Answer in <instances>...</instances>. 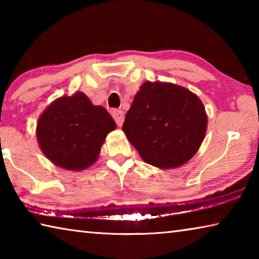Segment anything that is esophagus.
I'll return each mask as SVG.
<instances>
[{"mask_svg": "<svg viewBox=\"0 0 259 259\" xmlns=\"http://www.w3.org/2000/svg\"><path fill=\"white\" fill-rule=\"evenodd\" d=\"M112 116H113V119L115 120L117 125L121 126L122 124H123V121H124L123 111H121V109H114V111L112 112Z\"/></svg>", "mask_w": 259, "mask_h": 259, "instance_id": "34e87169", "label": "esophagus"}]
</instances>
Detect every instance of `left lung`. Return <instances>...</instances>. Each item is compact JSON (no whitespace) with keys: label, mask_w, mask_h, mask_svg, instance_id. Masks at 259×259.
Wrapping results in <instances>:
<instances>
[{"label":"left lung","mask_w":259,"mask_h":259,"mask_svg":"<svg viewBox=\"0 0 259 259\" xmlns=\"http://www.w3.org/2000/svg\"><path fill=\"white\" fill-rule=\"evenodd\" d=\"M199 97L172 83H143L122 130L146 163L160 169L182 165L198 152L207 131Z\"/></svg>","instance_id":"1"}]
</instances>
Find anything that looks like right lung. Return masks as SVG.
Instances as JSON below:
<instances>
[{"mask_svg": "<svg viewBox=\"0 0 259 259\" xmlns=\"http://www.w3.org/2000/svg\"><path fill=\"white\" fill-rule=\"evenodd\" d=\"M116 128L103 106L83 93L63 96L50 104L37 122L38 146L52 163L78 171L97 161L106 136Z\"/></svg>", "mask_w": 259, "mask_h": 259, "instance_id": "add662e5", "label": "right lung"}]
</instances>
